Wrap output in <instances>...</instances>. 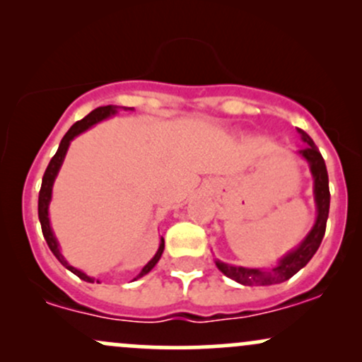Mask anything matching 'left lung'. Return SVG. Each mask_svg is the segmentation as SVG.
<instances>
[{"instance_id":"8db88e82","label":"left lung","mask_w":362,"mask_h":362,"mask_svg":"<svg viewBox=\"0 0 362 362\" xmlns=\"http://www.w3.org/2000/svg\"><path fill=\"white\" fill-rule=\"evenodd\" d=\"M300 134L303 141L306 143V148L301 149V155L308 160L311 173L315 178V201H317L318 207V218L315 223L313 230L310 231V235L306 236L305 242L300 245V248H296L294 252H291L289 255H286L281 260V264L277 267H274L272 271H260V269H247V267H233V265H228L224 262L216 260V265L221 271L224 276L231 277V279L240 282L245 286H267V284H279L291 279L298 271H301L306 264L311 260V257L315 255L318 250L320 243H322L323 235H325L327 228V219H328V209H330V190H328V173L325 161H323L322 155H320L317 144L313 143V139L306 134L305 131L300 129Z\"/></svg>"}]
</instances>
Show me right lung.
I'll list each match as a JSON object with an SVG mask.
<instances>
[{
	"label": "right lung",
	"instance_id": "obj_1",
	"mask_svg": "<svg viewBox=\"0 0 362 362\" xmlns=\"http://www.w3.org/2000/svg\"><path fill=\"white\" fill-rule=\"evenodd\" d=\"M115 109H117V107H114V105L98 107V109L91 110L90 114L86 115V117H83L81 120H78V122H74L73 126L69 127V131L66 132L64 138L61 139V144H59V148H57V153L52 156V160L49 161L47 168H45V173H44V177H42V187H40V192H39V219H40V226H42V235H44L45 242H47L49 248H51V252L54 253V255H56V259L59 260L66 269H69V271H71L73 274H76V276L80 277V279L86 281V282H95V279H91V277L86 276V274H83L81 271H78V269L71 267V265H69L68 262L64 260V257L61 255L59 247H57V242H56V238H54V233H52V230H51V224H49L47 207H49V201H51L54 178H56L57 172H59V168H61V165H62V160H64V155H66V151H68V146H69V143H71V139L74 138V136L80 134V132L86 131V129L93 126V124L100 122L102 119H107V117H109V115L115 114V112H117ZM163 248H165V242H163V238H161L160 248H158L156 255L153 257V259L149 260L146 265H144L143 271H141L138 276H136V279H138V277H143L144 274H148L153 267H155L156 262L160 260L161 253H163Z\"/></svg>",
	"mask_w": 362,
	"mask_h": 362
}]
</instances>
